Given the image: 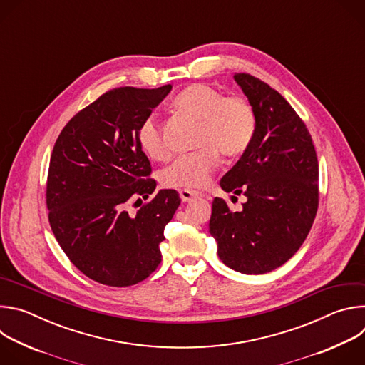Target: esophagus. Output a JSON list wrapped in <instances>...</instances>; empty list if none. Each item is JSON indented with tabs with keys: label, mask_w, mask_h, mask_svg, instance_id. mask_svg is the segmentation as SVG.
<instances>
[{
	"label": "esophagus",
	"mask_w": 365,
	"mask_h": 365,
	"mask_svg": "<svg viewBox=\"0 0 365 365\" xmlns=\"http://www.w3.org/2000/svg\"><path fill=\"white\" fill-rule=\"evenodd\" d=\"M179 195H180V199H182L183 202H190L192 199L202 196L200 192H197V190H190V189H183V190L179 192Z\"/></svg>",
	"instance_id": "obj_1"
}]
</instances>
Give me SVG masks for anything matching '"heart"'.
<instances>
[{
	"label": "heart",
	"mask_w": 365,
	"mask_h": 365,
	"mask_svg": "<svg viewBox=\"0 0 365 365\" xmlns=\"http://www.w3.org/2000/svg\"><path fill=\"white\" fill-rule=\"evenodd\" d=\"M173 108L199 121V150L180 155L163 172V183L170 187L206 186L220 166V151L227 158L241 155L251 145L257 131L255 111L248 101L241 96H224L220 89L205 83L183 88L173 99ZM137 140L150 159H169L170 150L162 124L155 117L141 123Z\"/></svg>",
	"instance_id": "b5f03b06"
}]
</instances>
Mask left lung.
<instances>
[{
  "label": "left lung",
  "mask_w": 365,
  "mask_h": 365,
  "mask_svg": "<svg viewBox=\"0 0 365 365\" xmlns=\"http://www.w3.org/2000/svg\"><path fill=\"white\" fill-rule=\"evenodd\" d=\"M234 79L255 111L257 131L220 185L247 202L234 212L215 197L210 232L225 266L264 274L283 266L306 240L318 211L319 166L314 141L290 103L258 78L235 73Z\"/></svg>",
  "instance_id": "obj_1"
}]
</instances>
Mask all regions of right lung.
I'll return each instance as SVG.
<instances>
[{"mask_svg":"<svg viewBox=\"0 0 365 365\" xmlns=\"http://www.w3.org/2000/svg\"><path fill=\"white\" fill-rule=\"evenodd\" d=\"M170 91L172 85L106 92L65 125L51 151L46 185L51 231L73 266L101 284H137L162 262L165 227L180 197L173 189L154 193L137 133ZM150 194L152 200L130 216L126 205Z\"/></svg>","mask_w":365,"mask_h":365,"instance_id":"right-lung-1","label":"right lung"}]
</instances>
